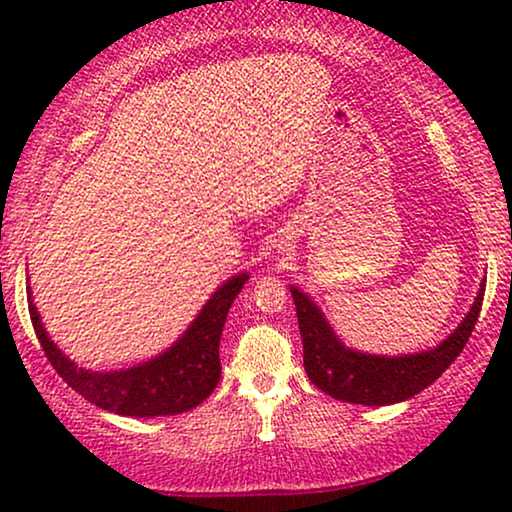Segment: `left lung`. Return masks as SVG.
I'll return each instance as SVG.
<instances>
[{
	"label": "left lung",
	"instance_id": "left-lung-1",
	"mask_svg": "<svg viewBox=\"0 0 512 512\" xmlns=\"http://www.w3.org/2000/svg\"><path fill=\"white\" fill-rule=\"evenodd\" d=\"M296 303L300 338H303L305 373L314 387L328 396L356 405H391L408 401L419 391L436 382L466 347L475 324H478L485 282L475 298L471 312L461 321L457 331L431 352L410 356H370L342 347L335 338L324 314L305 293L291 286Z\"/></svg>",
	"mask_w": 512,
	"mask_h": 512
}]
</instances>
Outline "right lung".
I'll use <instances>...</instances> for the list:
<instances>
[{"mask_svg":"<svg viewBox=\"0 0 512 512\" xmlns=\"http://www.w3.org/2000/svg\"><path fill=\"white\" fill-rule=\"evenodd\" d=\"M244 282H247V275L228 279L202 307L184 338L167 349L163 356L142 363V366L116 370V373H88V370L76 368L67 356H62L60 349L48 340L32 300L30 319L55 373L74 391H79L86 401L125 417L179 415V412L200 405L219 384V340L226 314L237 293L242 291Z\"/></svg>","mask_w":512,"mask_h":512,"instance_id":"1","label":"right lung"}]
</instances>
